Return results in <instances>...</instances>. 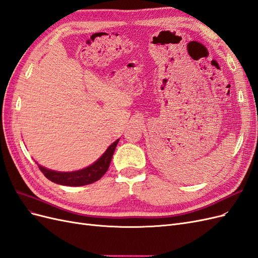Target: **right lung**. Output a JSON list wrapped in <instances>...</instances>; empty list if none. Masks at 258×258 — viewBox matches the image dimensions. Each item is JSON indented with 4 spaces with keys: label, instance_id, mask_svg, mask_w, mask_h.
Listing matches in <instances>:
<instances>
[{
    "label": "right lung",
    "instance_id": "obj_1",
    "mask_svg": "<svg viewBox=\"0 0 258 258\" xmlns=\"http://www.w3.org/2000/svg\"><path fill=\"white\" fill-rule=\"evenodd\" d=\"M118 141L119 140H116L113 144L107 147L105 153L95 163L85 169L73 171V172H59V171L46 169L40 165H38V168L49 181L60 185L84 186L95 183L105 174L108 167H110L113 154Z\"/></svg>",
    "mask_w": 258,
    "mask_h": 258
}]
</instances>
